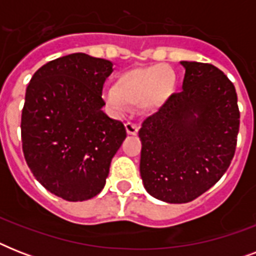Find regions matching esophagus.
<instances>
[{
	"label": "esophagus",
	"mask_w": 256,
	"mask_h": 256,
	"mask_svg": "<svg viewBox=\"0 0 256 256\" xmlns=\"http://www.w3.org/2000/svg\"><path fill=\"white\" fill-rule=\"evenodd\" d=\"M124 126H126V132H128V134H130V136H136V132H138V128H140L136 124H132V122H126Z\"/></svg>",
	"instance_id": "obj_1"
}]
</instances>
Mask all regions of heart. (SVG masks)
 Here are the masks:
<instances>
[{"label":"heart","mask_w":256,"mask_h":256,"mask_svg":"<svg viewBox=\"0 0 256 256\" xmlns=\"http://www.w3.org/2000/svg\"><path fill=\"white\" fill-rule=\"evenodd\" d=\"M172 88V72L164 65H154L126 72L116 81V88H108L104 96L118 112H126L128 104H140L144 110H156L168 100Z\"/></svg>","instance_id":"obj_1"}]
</instances>
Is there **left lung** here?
I'll return each mask as SVG.
<instances>
[{
  "mask_svg": "<svg viewBox=\"0 0 256 256\" xmlns=\"http://www.w3.org/2000/svg\"><path fill=\"white\" fill-rule=\"evenodd\" d=\"M182 90L140 128V171L148 194L187 203L212 187L234 158L239 132L232 82L210 64L182 61Z\"/></svg>",
  "mask_w": 256,
  "mask_h": 256,
  "instance_id": "1",
  "label": "left lung"
}]
</instances>
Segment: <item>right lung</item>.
<instances>
[{"mask_svg":"<svg viewBox=\"0 0 256 256\" xmlns=\"http://www.w3.org/2000/svg\"><path fill=\"white\" fill-rule=\"evenodd\" d=\"M112 73L108 60L74 53L40 68L26 88V164L46 190L69 202L100 194L126 138L124 124L102 112V88Z\"/></svg>","mask_w":256,"mask_h":256,"instance_id":"obj_1","label":"right lung"}]
</instances>
